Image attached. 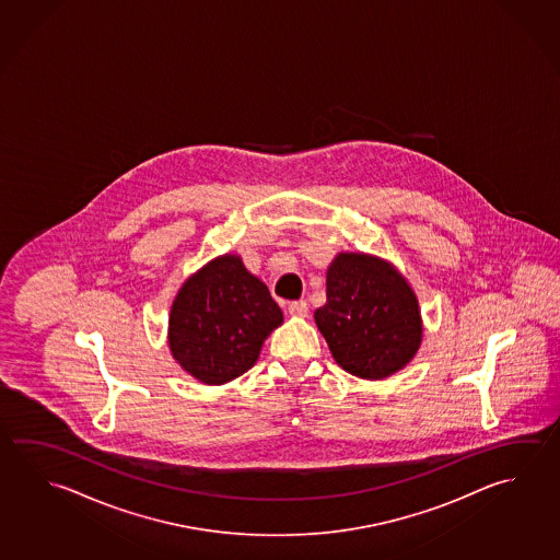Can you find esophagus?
Masks as SVG:
<instances>
[{"label": "esophagus", "mask_w": 560, "mask_h": 560, "mask_svg": "<svg viewBox=\"0 0 560 560\" xmlns=\"http://www.w3.org/2000/svg\"><path fill=\"white\" fill-rule=\"evenodd\" d=\"M307 312H310V305L305 300H295V302H290L288 304V314L294 317H305L307 316Z\"/></svg>", "instance_id": "esophagus-1"}]
</instances>
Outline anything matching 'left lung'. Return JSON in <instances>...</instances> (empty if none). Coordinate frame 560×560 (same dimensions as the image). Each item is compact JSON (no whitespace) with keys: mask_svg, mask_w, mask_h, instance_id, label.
<instances>
[{"mask_svg":"<svg viewBox=\"0 0 560 560\" xmlns=\"http://www.w3.org/2000/svg\"><path fill=\"white\" fill-rule=\"evenodd\" d=\"M317 327L337 365L361 378H385L407 365L422 341L418 300L393 266L341 253L327 270Z\"/></svg>","mask_w":560,"mask_h":560,"instance_id":"8db88e82","label":"left lung"}]
</instances>
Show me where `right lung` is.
Here are the masks:
<instances>
[{"instance_id": "add662e5", "label": "right lung", "mask_w": 560, "mask_h": 560, "mask_svg": "<svg viewBox=\"0 0 560 560\" xmlns=\"http://www.w3.org/2000/svg\"><path fill=\"white\" fill-rule=\"evenodd\" d=\"M282 319L265 282L238 256L214 258L173 300V359L205 385H223L255 365L266 337Z\"/></svg>"}]
</instances>
